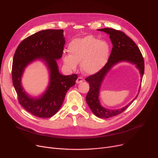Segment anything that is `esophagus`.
I'll list each match as a JSON object with an SVG mask.
<instances>
[{
  "label": "esophagus",
  "instance_id": "esophagus-1",
  "mask_svg": "<svg viewBox=\"0 0 158 158\" xmlns=\"http://www.w3.org/2000/svg\"><path fill=\"white\" fill-rule=\"evenodd\" d=\"M82 81H83V79H82L81 77H79L76 80V83L79 84V83H81V82H82Z\"/></svg>",
  "mask_w": 158,
  "mask_h": 158
}]
</instances>
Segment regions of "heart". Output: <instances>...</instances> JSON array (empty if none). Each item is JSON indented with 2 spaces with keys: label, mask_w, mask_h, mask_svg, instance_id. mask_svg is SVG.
Segmentation results:
<instances>
[{
  "label": "heart",
  "mask_w": 158,
  "mask_h": 158,
  "mask_svg": "<svg viewBox=\"0 0 158 158\" xmlns=\"http://www.w3.org/2000/svg\"><path fill=\"white\" fill-rule=\"evenodd\" d=\"M70 54L63 56L66 66L72 70L81 63L82 72L86 75H94L100 71L106 64L110 56V45L92 35L75 39L69 45Z\"/></svg>",
  "instance_id": "1"
}]
</instances>
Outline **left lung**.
<instances>
[{"instance_id":"obj_1","label":"left lung","mask_w":158,"mask_h":158,"mask_svg":"<svg viewBox=\"0 0 158 158\" xmlns=\"http://www.w3.org/2000/svg\"><path fill=\"white\" fill-rule=\"evenodd\" d=\"M97 30L104 31L110 35L113 48L108 61L104 67L97 73L86 78V81L89 82V89L86 95V101L90 110L97 117L108 118L117 116L125 111L137 98L138 94L127 105L120 109L109 110L105 108L101 105L98 97L102 82L106 74L114 65L122 61H126L135 64L136 67L139 71L142 80L145 69L144 60L136 44L122 31L111 28H104ZM140 87L141 86L138 92Z\"/></svg>"}]
</instances>
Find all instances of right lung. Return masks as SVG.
<instances>
[{
	"label": "right lung",
	"instance_id": "1",
	"mask_svg": "<svg viewBox=\"0 0 158 158\" xmlns=\"http://www.w3.org/2000/svg\"><path fill=\"white\" fill-rule=\"evenodd\" d=\"M64 44L63 29L43 30L24 39L15 52L13 84L20 104L35 117H52L60 109L67 91L76 84L77 74L63 76L58 69L56 60L62 57ZM37 59L43 60L47 65L49 84L42 95L32 98L24 92L21 79L24 69Z\"/></svg>",
	"mask_w": 158,
	"mask_h": 158
}]
</instances>
